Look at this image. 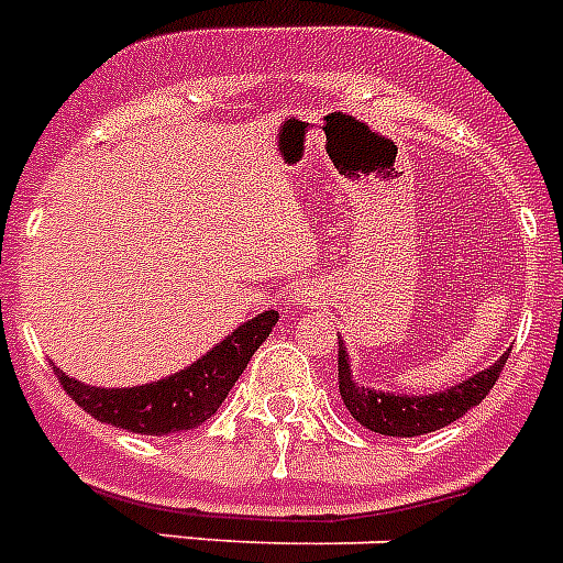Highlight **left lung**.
I'll return each mask as SVG.
<instances>
[{
    "mask_svg": "<svg viewBox=\"0 0 563 563\" xmlns=\"http://www.w3.org/2000/svg\"><path fill=\"white\" fill-rule=\"evenodd\" d=\"M507 357L509 349L500 354L489 369H481L478 375L466 377V380L450 386V389L432 391V395H400V391H386L357 384L352 375L346 343L340 340V398H343L346 409L361 427L372 429L377 434H389V438H415V434H427L434 432V429L450 427L457 418H464L472 406H478L489 395L495 380H498Z\"/></svg>",
    "mask_w": 563,
    "mask_h": 563,
    "instance_id": "obj_1",
    "label": "left lung"
}]
</instances>
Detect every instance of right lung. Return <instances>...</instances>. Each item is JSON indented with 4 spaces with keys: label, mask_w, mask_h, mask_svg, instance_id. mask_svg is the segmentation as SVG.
Segmentation results:
<instances>
[{
    "label": "right lung",
    "mask_w": 563,
    "mask_h": 563,
    "mask_svg": "<svg viewBox=\"0 0 563 563\" xmlns=\"http://www.w3.org/2000/svg\"><path fill=\"white\" fill-rule=\"evenodd\" d=\"M274 323H277V311H263L238 325L229 338L220 340L186 369L131 389H102L68 377L63 369L54 372L74 404L82 406L85 412L102 423L136 434L186 432L206 423L223 406L225 395L238 384L260 343L272 334Z\"/></svg>",
    "instance_id": "right-lung-1"
}]
</instances>
